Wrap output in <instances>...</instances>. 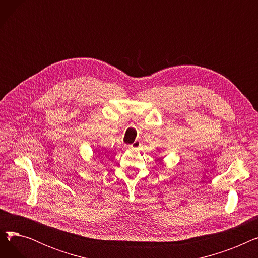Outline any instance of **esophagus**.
I'll use <instances>...</instances> for the list:
<instances>
[{
  "instance_id": "34e87169",
  "label": "esophagus",
  "mask_w": 258,
  "mask_h": 258,
  "mask_svg": "<svg viewBox=\"0 0 258 258\" xmlns=\"http://www.w3.org/2000/svg\"><path fill=\"white\" fill-rule=\"evenodd\" d=\"M141 145V142L139 141V140H135L132 144H130L128 146L131 147V148H138L139 146Z\"/></svg>"
}]
</instances>
